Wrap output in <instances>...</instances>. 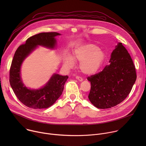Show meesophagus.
I'll use <instances>...</instances> for the list:
<instances>
[{"label":"esophagus","mask_w":146,"mask_h":146,"mask_svg":"<svg viewBox=\"0 0 146 146\" xmlns=\"http://www.w3.org/2000/svg\"><path fill=\"white\" fill-rule=\"evenodd\" d=\"M76 78L78 81H82V80H83V79H82V77H80V76H77L76 77Z\"/></svg>","instance_id":"34e87169"}]
</instances>
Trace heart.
<instances>
[{
	"instance_id": "1",
	"label": "heart",
	"mask_w": 146,
	"mask_h": 146,
	"mask_svg": "<svg viewBox=\"0 0 146 146\" xmlns=\"http://www.w3.org/2000/svg\"><path fill=\"white\" fill-rule=\"evenodd\" d=\"M105 59V52L98 46L88 44L74 50L72 56L66 54L64 58V64L70 69L74 65V61L80 62V70L86 74H92L99 70Z\"/></svg>"
}]
</instances>
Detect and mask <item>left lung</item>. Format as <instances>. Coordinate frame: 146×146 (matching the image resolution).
I'll return each instance as SVG.
<instances>
[{
	"label": "left lung",
	"instance_id": "1",
	"mask_svg": "<svg viewBox=\"0 0 146 146\" xmlns=\"http://www.w3.org/2000/svg\"><path fill=\"white\" fill-rule=\"evenodd\" d=\"M109 62L102 72L87 78L91 85L88 99L98 109L111 108L123 101L137 77L133 60L121 43L113 51Z\"/></svg>",
	"mask_w": 146,
	"mask_h": 146
}]
</instances>
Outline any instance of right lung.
<instances>
[{
	"label": "right lung",
	"instance_id": "obj_1",
	"mask_svg": "<svg viewBox=\"0 0 146 146\" xmlns=\"http://www.w3.org/2000/svg\"><path fill=\"white\" fill-rule=\"evenodd\" d=\"M57 32L40 33L28 38L24 44L16 50L10 69V84L19 100L26 106L35 109H46L62 95L68 76L54 74L47 84L38 90L28 88L21 78V67L24 59L38 46L53 49L56 44Z\"/></svg>",
	"mask_w": 146,
	"mask_h": 146
}]
</instances>
